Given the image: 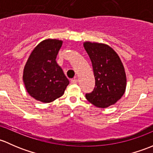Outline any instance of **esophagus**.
Instances as JSON below:
<instances>
[{
	"instance_id": "1",
	"label": "esophagus",
	"mask_w": 153,
	"mask_h": 153,
	"mask_svg": "<svg viewBox=\"0 0 153 153\" xmlns=\"http://www.w3.org/2000/svg\"><path fill=\"white\" fill-rule=\"evenodd\" d=\"M77 82H78V81H77L76 79H74L71 80V82L72 84H76Z\"/></svg>"
}]
</instances>
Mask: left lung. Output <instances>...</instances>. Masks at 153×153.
Instances as JSON below:
<instances>
[{"label":"left lung","mask_w":153,"mask_h":153,"mask_svg":"<svg viewBox=\"0 0 153 153\" xmlns=\"http://www.w3.org/2000/svg\"><path fill=\"white\" fill-rule=\"evenodd\" d=\"M85 51L92 62L95 87L85 94L88 101L96 107L105 108L116 103L126 89L124 68L116 51L108 45L85 42Z\"/></svg>","instance_id":"obj_1"}]
</instances>
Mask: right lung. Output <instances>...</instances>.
I'll list each match as a JSON object with an SVG mask.
<instances>
[{
    "label": "right lung",
    "mask_w": 153,
    "mask_h": 153,
    "mask_svg": "<svg viewBox=\"0 0 153 153\" xmlns=\"http://www.w3.org/2000/svg\"><path fill=\"white\" fill-rule=\"evenodd\" d=\"M61 40L48 39L38 44L30 54L23 70V82L29 94L44 103L62 97L69 80L56 62Z\"/></svg>",
    "instance_id": "add662e5"
}]
</instances>
